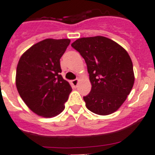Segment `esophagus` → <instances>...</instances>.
<instances>
[{
	"mask_svg": "<svg viewBox=\"0 0 155 155\" xmlns=\"http://www.w3.org/2000/svg\"><path fill=\"white\" fill-rule=\"evenodd\" d=\"M79 80L78 79H75V80L71 81V84L74 86V87H77L78 86V84Z\"/></svg>",
	"mask_w": 155,
	"mask_h": 155,
	"instance_id": "34e87169",
	"label": "esophagus"
}]
</instances>
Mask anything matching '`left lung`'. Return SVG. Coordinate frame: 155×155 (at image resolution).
<instances>
[{"instance_id":"left-lung-1","label":"left lung","mask_w":155,"mask_h":155,"mask_svg":"<svg viewBox=\"0 0 155 155\" xmlns=\"http://www.w3.org/2000/svg\"><path fill=\"white\" fill-rule=\"evenodd\" d=\"M87 64L91 92L84 97L87 109L107 116L118 110L134 84L131 58L127 50L106 37L81 38L71 44Z\"/></svg>"}]
</instances>
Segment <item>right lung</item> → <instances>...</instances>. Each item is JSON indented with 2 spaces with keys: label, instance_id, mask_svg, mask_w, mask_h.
I'll return each mask as SVG.
<instances>
[{
  "label": "right lung",
  "instance_id": "add662e5",
  "mask_svg": "<svg viewBox=\"0 0 155 155\" xmlns=\"http://www.w3.org/2000/svg\"><path fill=\"white\" fill-rule=\"evenodd\" d=\"M70 42L69 39H46L31 46L19 59L16 87L25 103L38 116L51 118L65 108L72 88L61 76L60 60Z\"/></svg>",
  "mask_w": 155,
  "mask_h": 155
}]
</instances>
